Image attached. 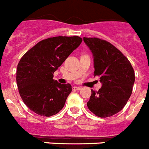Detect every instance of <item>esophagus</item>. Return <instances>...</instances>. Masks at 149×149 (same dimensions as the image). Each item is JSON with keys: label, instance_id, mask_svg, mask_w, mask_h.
Listing matches in <instances>:
<instances>
[{"label": "esophagus", "instance_id": "1", "mask_svg": "<svg viewBox=\"0 0 149 149\" xmlns=\"http://www.w3.org/2000/svg\"><path fill=\"white\" fill-rule=\"evenodd\" d=\"M73 89H75V90H80V89H81V86H74Z\"/></svg>", "mask_w": 149, "mask_h": 149}]
</instances>
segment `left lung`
I'll return each mask as SVG.
<instances>
[{
	"mask_svg": "<svg viewBox=\"0 0 149 149\" xmlns=\"http://www.w3.org/2000/svg\"><path fill=\"white\" fill-rule=\"evenodd\" d=\"M84 41L93 54L94 76H98L102 84L98 92L91 90L88 108L101 118L115 115L125 106L132 93L134 68L127 57L108 42L86 37Z\"/></svg>",
	"mask_w": 149,
	"mask_h": 149,
	"instance_id": "1",
	"label": "left lung"
}]
</instances>
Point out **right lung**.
<instances>
[{"mask_svg":"<svg viewBox=\"0 0 149 149\" xmlns=\"http://www.w3.org/2000/svg\"><path fill=\"white\" fill-rule=\"evenodd\" d=\"M82 42L79 36H55L29 50L17 66L16 82L24 103L38 115L49 117L60 112L72 91L71 84L53 79L54 73Z\"/></svg>","mask_w":149,"mask_h":149,"instance_id":"1","label":"right lung"}]
</instances>
